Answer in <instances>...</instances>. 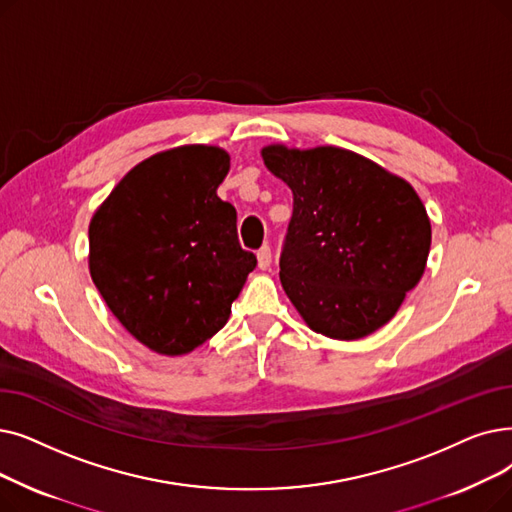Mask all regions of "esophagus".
<instances>
[{
  "instance_id": "obj_1",
  "label": "esophagus",
  "mask_w": 512,
  "mask_h": 512,
  "mask_svg": "<svg viewBox=\"0 0 512 512\" xmlns=\"http://www.w3.org/2000/svg\"><path fill=\"white\" fill-rule=\"evenodd\" d=\"M257 263L261 270H268L270 263H272V249L268 247V244H263V247L257 251Z\"/></svg>"
}]
</instances>
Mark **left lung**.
I'll use <instances>...</instances> for the list:
<instances>
[{
    "label": "left lung",
    "instance_id": "8db88e82",
    "mask_svg": "<svg viewBox=\"0 0 512 512\" xmlns=\"http://www.w3.org/2000/svg\"><path fill=\"white\" fill-rule=\"evenodd\" d=\"M293 190L280 282L311 330L353 341L387 324L425 272L431 221L402 177L351 150H261Z\"/></svg>",
    "mask_w": 512,
    "mask_h": 512
}]
</instances>
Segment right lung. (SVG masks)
Returning <instances> with one entry per match:
<instances>
[{"instance_id": "obj_1", "label": "right lung", "mask_w": 512, "mask_h": 512, "mask_svg": "<svg viewBox=\"0 0 512 512\" xmlns=\"http://www.w3.org/2000/svg\"><path fill=\"white\" fill-rule=\"evenodd\" d=\"M228 152L182 146L133 167L90 224V272L117 320L157 353L182 355L230 318L257 257L217 186Z\"/></svg>"}]
</instances>
